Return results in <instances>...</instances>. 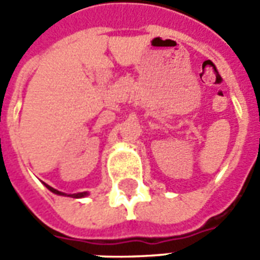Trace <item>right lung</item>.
I'll return each instance as SVG.
<instances>
[{
	"label": "right lung",
	"instance_id": "1",
	"mask_svg": "<svg viewBox=\"0 0 260 260\" xmlns=\"http://www.w3.org/2000/svg\"><path fill=\"white\" fill-rule=\"evenodd\" d=\"M46 186H47L48 189L53 192V193H57V195H65L64 192L57 191V189H54L53 186L47 185V184H46ZM86 195H87V192H80V193H72V195H68V196H71V198H83V196H86Z\"/></svg>",
	"mask_w": 260,
	"mask_h": 260
}]
</instances>
